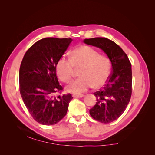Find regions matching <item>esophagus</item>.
Returning <instances> with one entry per match:
<instances>
[{
  "label": "esophagus",
  "instance_id": "34e87169",
  "mask_svg": "<svg viewBox=\"0 0 155 155\" xmlns=\"http://www.w3.org/2000/svg\"><path fill=\"white\" fill-rule=\"evenodd\" d=\"M72 96L74 98H82V97L84 96L83 94H73Z\"/></svg>",
  "mask_w": 155,
  "mask_h": 155
}]
</instances>
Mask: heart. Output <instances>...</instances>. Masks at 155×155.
<instances>
[{"instance_id": "1", "label": "heart", "mask_w": 155, "mask_h": 155, "mask_svg": "<svg viewBox=\"0 0 155 155\" xmlns=\"http://www.w3.org/2000/svg\"><path fill=\"white\" fill-rule=\"evenodd\" d=\"M79 70L80 78L67 86L70 92L80 94L88 89L103 87L108 81L111 73V60L105 54H100L89 46H81L72 52L71 58L61 56L56 64V72L60 80L67 83L74 74V68Z\"/></svg>"}]
</instances>
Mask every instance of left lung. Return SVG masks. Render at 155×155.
I'll use <instances>...</instances> for the list:
<instances>
[{"label": "left lung", "instance_id": "1", "mask_svg": "<svg viewBox=\"0 0 155 155\" xmlns=\"http://www.w3.org/2000/svg\"><path fill=\"white\" fill-rule=\"evenodd\" d=\"M83 41L103 50L111 60V76L104 87L94 93L96 103L90 110L94 120L107 124L121 116L130 101L132 94L131 64L124 51L109 39L94 38Z\"/></svg>", "mask_w": 155, "mask_h": 155}]
</instances>
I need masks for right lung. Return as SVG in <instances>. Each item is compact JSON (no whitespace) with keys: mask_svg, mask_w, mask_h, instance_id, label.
<instances>
[{"mask_svg":"<svg viewBox=\"0 0 155 155\" xmlns=\"http://www.w3.org/2000/svg\"><path fill=\"white\" fill-rule=\"evenodd\" d=\"M71 38H46L26 52L19 72L20 92L33 118L43 125H53L67 114L71 94L63 91L56 64L72 42Z\"/></svg>","mask_w":155,"mask_h":155,"instance_id":"add662e5","label":"right lung"}]
</instances>
